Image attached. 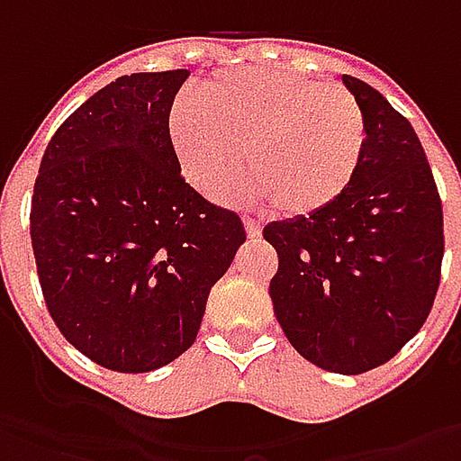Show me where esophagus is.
I'll return each mask as SVG.
<instances>
[{
    "instance_id": "obj_1",
    "label": "esophagus",
    "mask_w": 461,
    "mask_h": 461,
    "mask_svg": "<svg viewBox=\"0 0 461 461\" xmlns=\"http://www.w3.org/2000/svg\"><path fill=\"white\" fill-rule=\"evenodd\" d=\"M243 228H246L249 239H258L261 236V222L254 221V218H243Z\"/></svg>"
}]
</instances>
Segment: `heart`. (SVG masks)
Here are the masks:
<instances>
[{
	"label": "heart",
	"mask_w": 461,
	"mask_h": 461,
	"mask_svg": "<svg viewBox=\"0 0 461 461\" xmlns=\"http://www.w3.org/2000/svg\"><path fill=\"white\" fill-rule=\"evenodd\" d=\"M168 140L185 179L215 194L243 171L239 194L272 200L287 218H312L339 203L362 167L366 122L339 84L279 68L222 71L204 81L203 102L179 97Z\"/></svg>",
	"instance_id": "1"
}]
</instances>
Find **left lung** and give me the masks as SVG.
Here are the masks:
<instances>
[{
  "label": "left lung",
  "mask_w": 461,
  "mask_h": 461,
  "mask_svg": "<svg viewBox=\"0 0 461 461\" xmlns=\"http://www.w3.org/2000/svg\"><path fill=\"white\" fill-rule=\"evenodd\" d=\"M341 81L366 122L362 167L326 212L269 222L264 239L279 257L269 294L287 341L321 369L362 375L426 323L444 212L413 125L366 81Z\"/></svg>",
  "instance_id": "1"
}]
</instances>
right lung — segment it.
<instances>
[{
    "instance_id": "obj_1",
    "label": "right lung",
    "mask_w": 461,
    "mask_h": 461,
    "mask_svg": "<svg viewBox=\"0 0 461 461\" xmlns=\"http://www.w3.org/2000/svg\"><path fill=\"white\" fill-rule=\"evenodd\" d=\"M186 68L120 77L66 117L32 189L30 239L66 341L113 372H153L194 344L207 294L246 240L182 176L168 113Z\"/></svg>"
}]
</instances>
